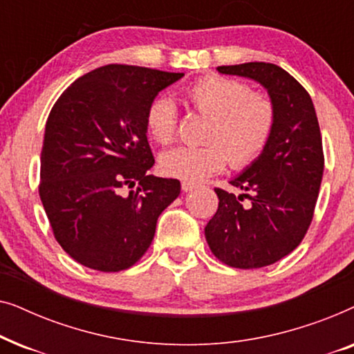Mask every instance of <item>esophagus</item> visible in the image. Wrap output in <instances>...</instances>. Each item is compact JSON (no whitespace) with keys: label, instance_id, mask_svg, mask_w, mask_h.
<instances>
[{"label":"esophagus","instance_id":"34e87169","mask_svg":"<svg viewBox=\"0 0 354 354\" xmlns=\"http://www.w3.org/2000/svg\"><path fill=\"white\" fill-rule=\"evenodd\" d=\"M195 188H196L195 183L182 182V190H183V192H192V190H195Z\"/></svg>","mask_w":354,"mask_h":354}]
</instances>
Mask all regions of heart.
I'll list each match as a JSON object with an SVG mask.
<instances>
[{
  "instance_id": "1",
  "label": "heart",
  "mask_w": 354,
  "mask_h": 354,
  "mask_svg": "<svg viewBox=\"0 0 354 354\" xmlns=\"http://www.w3.org/2000/svg\"><path fill=\"white\" fill-rule=\"evenodd\" d=\"M188 103L196 113L209 118L206 145L176 147L159 158L164 176L196 183L221 172L227 162L236 169L256 161L272 137L275 108L266 95L251 93L243 82L211 75L192 84ZM147 127L159 143L176 137L177 106L166 95L156 96L148 106Z\"/></svg>"
}]
</instances>
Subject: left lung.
Listing matches in <instances>:
<instances>
[{"label": "left lung", "instance_id": "8db88e82", "mask_svg": "<svg viewBox=\"0 0 354 354\" xmlns=\"http://www.w3.org/2000/svg\"><path fill=\"white\" fill-rule=\"evenodd\" d=\"M217 71L263 86L275 108V127L263 154L229 180L243 193L214 188L219 207L205 236L222 263L264 268L292 253L313 221L324 172L316 109L308 91L275 64L246 62Z\"/></svg>", "mask_w": 354, "mask_h": 354}]
</instances>
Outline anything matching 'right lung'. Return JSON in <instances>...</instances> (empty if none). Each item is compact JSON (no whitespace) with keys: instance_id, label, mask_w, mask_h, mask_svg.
Masks as SVG:
<instances>
[{"instance_id":"right-lung-1","label":"right lung","mask_w":354,"mask_h":354,"mask_svg":"<svg viewBox=\"0 0 354 354\" xmlns=\"http://www.w3.org/2000/svg\"><path fill=\"white\" fill-rule=\"evenodd\" d=\"M182 77L103 66L77 79L53 106L40 198L57 243L82 266L101 272L133 266L151 245L159 214L180 195L177 178L148 176L154 158L147 111Z\"/></svg>"}]
</instances>
